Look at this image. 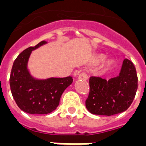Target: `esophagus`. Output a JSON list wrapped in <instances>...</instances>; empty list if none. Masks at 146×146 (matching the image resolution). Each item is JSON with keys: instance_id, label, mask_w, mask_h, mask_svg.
<instances>
[{"instance_id": "1", "label": "esophagus", "mask_w": 146, "mask_h": 146, "mask_svg": "<svg viewBox=\"0 0 146 146\" xmlns=\"http://www.w3.org/2000/svg\"><path fill=\"white\" fill-rule=\"evenodd\" d=\"M77 75H78L77 80H79L86 81L88 80V76H87V75H86V73H78Z\"/></svg>"}]
</instances>
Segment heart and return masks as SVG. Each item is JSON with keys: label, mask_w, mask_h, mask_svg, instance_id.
Listing matches in <instances>:
<instances>
[{"label": "heart", "mask_w": 146, "mask_h": 146, "mask_svg": "<svg viewBox=\"0 0 146 146\" xmlns=\"http://www.w3.org/2000/svg\"><path fill=\"white\" fill-rule=\"evenodd\" d=\"M106 56L103 53H99L96 56L95 58H94V61L96 63H98V62H100V61L103 60L105 59ZM115 65V61L112 58H109L107 60H106L104 62H103V65H102V73H106L109 72L110 70H111V69L113 68V66Z\"/></svg>", "instance_id": "1"}]
</instances>
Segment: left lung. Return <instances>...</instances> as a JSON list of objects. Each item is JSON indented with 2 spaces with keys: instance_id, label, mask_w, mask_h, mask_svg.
I'll return each mask as SVG.
<instances>
[{
  "instance_id": "1",
  "label": "left lung",
  "mask_w": 146,
  "mask_h": 146,
  "mask_svg": "<svg viewBox=\"0 0 146 146\" xmlns=\"http://www.w3.org/2000/svg\"><path fill=\"white\" fill-rule=\"evenodd\" d=\"M138 89L135 66L125 59L118 76L109 80L96 76L90 79V94L86 107L92 114L115 115L124 112L132 104Z\"/></svg>"
}]
</instances>
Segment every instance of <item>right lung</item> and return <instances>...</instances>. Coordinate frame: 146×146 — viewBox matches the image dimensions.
Masks as SVG:
<instances>
[{
    "label": "right lung",
    "instance_id": "obj_1",
    "mask_svg": "<svg viewBox=\"0 0 146 146\" xmlns=\"http://www.w3.org/2000/svg\"><path fill=\"white\" fill-rule=\"evenodd\" d=\"M41 41L35 46L24 50L14 60L10 86L12 96L21 110L29 114L43 115L55 110L63 93L73 83V77L36 79L31 75L28 61L32 51L46 44Z\"/></svg>",
    "mask_w": 146,
    "mask_h": 146
}]
</instances>
